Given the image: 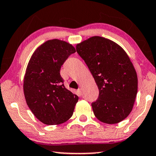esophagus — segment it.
<instances>
[{
	"mask_svg": "<svg viewBox=\"0 0 156 156\" xmlns=\"http://www.w3.org/2000/svg\"><path fill=\"white\" fill-rule=\"evenodd\" d=\"M78 91H79V93H80V96H82V95H83V90L82 89H80L78 90Z\"/></svg>",
	"mask_w": 156,
	"mask_h": 156,
	"instance_id": "34e87169",
	"label": "esophagus"
}]
</instances>
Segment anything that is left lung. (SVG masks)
<instances>
[{
  "instance_id": "obj_1",
  "label": "left lung",
  "mask_w": 156,
  "mask_h": 156,
  "mask_svg": "<svg viewBox=\"0 0 156 156\" xmlns=\"http://www.w3.org/2000/svg\"><path fill=\"white\" fill-rule=\"evenodd\" d=\"M76 52L84 60L99 89L92 103L95 116L106 124H117L130 114L138 89L136 72L122 47L95 36L77 44Z\"/></svg>"
}]
</instances>
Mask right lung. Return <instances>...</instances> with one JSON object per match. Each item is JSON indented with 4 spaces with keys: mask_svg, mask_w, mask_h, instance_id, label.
<instances>
[{
    "mask_svg": "<svg viewBox=\"0 0 156 156\" xmlns=\"http://www.w3.org/2000/svg\"><path fill=\"white\" fill-rule=\"evenodd\" d=\"M76 50L57 39L48 40L31 55L24 74L23 89L27 104L45 125H60L73 116L79 97L63 84L60 70Z\"/></svg>",
    "mask_w": 156,
    "mask_h": 156,
    "instance_id": "right-lung-1",
    "label": "right lung"
}]
</instances>
